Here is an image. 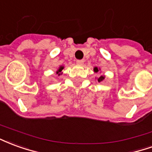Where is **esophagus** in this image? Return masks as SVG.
Wrapping results in <instances>:
<instances>
[{
  "instance_id": "34e87169",
  "label": "esophagus",
  "mask_w": 152,
  "mask_h": 152,
  "mask_svg": "<svg viewBox=\"0 0 152 152\" xmlns=\"http://www.w3.org/2000/svg\"><path fill=\"white\" fill-rule=\"evenodd\" d=\"M84 62H85V61H84V60H76V63H77V64H78V65H82L83 63H84Z\"/></svg>"
}]
</instances>
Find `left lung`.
<instances>
[{"instance_id":"obj_1","label":"left lung","mask_w":152,"mask_h":152,"mask_svg":"<svg viewBox=\"0 0 152 152\" xmlns=\"http://www.w3.org/2000/svg\"><path fill=\"white\" fill-rule=\"evenodd\" d=\"M94 71L95 72H99V69H98V67H94ZM103 80H104V76H101L100 77H99V79H98V81H99V82H101V81H102Z\"/></svg>"}]
</instances>
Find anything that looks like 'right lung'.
Instances as JSON below:
<instances>
[{
	"label": "right lung",
	"instance_id": "1",
	"mask_svg": "<svg viewBox=\"0 0 152 152\" xmlns=\"http://www.w3.org/2000/svg\"><path fill=\"white\" fill-rule=\"evenodd\" d=\"M63 66H60L59 69H58V71H57V74H58V76H60V75L62 74V73H61V72L63 71Z\"/></svg>",
	"mask_w": 152,
	"mask_h": 152
}]
</instances>
